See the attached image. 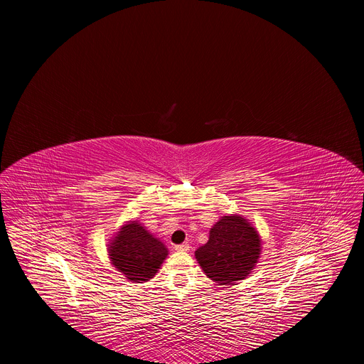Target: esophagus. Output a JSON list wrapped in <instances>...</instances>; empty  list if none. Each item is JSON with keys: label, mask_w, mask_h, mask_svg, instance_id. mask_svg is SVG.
<instances>
[{"label": "esophagus", "mask_w": 364, "mask_h": 364, "mask_svg": "<svg viewBox=\"0 0 364 364\" xmlns=\"http://www.w3.org/2000/svg\"><path fill=\"white\" fill-rule=\"evenodd\" d=\"M174 249L177 252H188L190 250V245L188 243H183V245H176Z\"/></svg>", "instance_id": "1"}]
</instances>
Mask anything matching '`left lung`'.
Returning <instances> with one entry per match:
<instances>
[{"instance_id": "obj_1", "label": "left lung", "mask_w": 364, "mask_h": 364, "mask_svg": "<svg viewBox=\"0 0 364 364\" xmlns=\"http://www.w3.org/2000/svg\"><path fill=\"white\" fill-rule=\"evenodd\" d=\"M261 239L240 216H225L210 230L209 242L196 250L204 274L219 285L245 279L257 262Z\"/></svg>"}]
</instances>
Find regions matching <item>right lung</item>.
<instances>
[{
    "label": "right lung",
    "mask_w": 364,
    "mask_h": 364,
    "mask_svg": "<svg viewBox=\"0 0 364 364\" xmlns=\"http://www.w3.org/2000/svg\"><path fill=\"white\" fill-rule=\"evenodd\" d=\"M167 255L164 243L136 222L124 226L109 247L112 265L132 282H145L152 278Z\"/></svg>",
    "instance_id": "add662e5"
}]
</instances>
